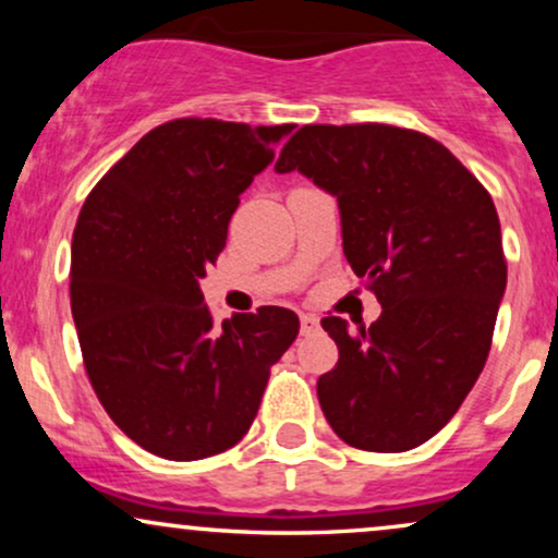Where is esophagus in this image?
Segmentation results:
<instances>
[{"label":"esophagus","mask_w":558,"mask_h":558,"mask_svg":"<svg viewBox=\"0 0 558 558\" xmlns=\"http://www.w3.org/2000/svg\"><path fill=\"white\" fill-rule=\"evenodd\" d=\"M319 330V319L315 315H301V336Z\"/></svg>","instance_id":"esophagus-1"}]
</instances>
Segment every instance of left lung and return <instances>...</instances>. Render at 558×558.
I'll return each instance as SVG.
<instances>
[{
    "instance_id": "1",
    "label": "left lung",
    "mask_w": 558,
    "mask_h": 558,
    "mask_svg": "<svg viewBox=\"0 0 558 558\" xmlns=\"http://www.w3.org/2000/svg\"><path fill=\"white\" fill-rule=\"evenodd\" d=\"M275 170L338 198L345 259L383 306L354 332L323 319L338 345L317 380L325 420L362 451L425 444L488 360L506 288L490 194L440 141L383 123L299 128Z\"/></svg>"
}]
</instances>
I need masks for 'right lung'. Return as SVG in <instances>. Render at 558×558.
Here are the masks:
<instances>
[{
	"label": "right lung",
	"instance_id": "obj_1",
	"mask_svg": "<svg viewBox=\"0 0 558 558\" xmlns=\"http://www.w3.org/2000/svg\"><path fill=\"white\" fill-rule=\"evenodd\" d=\"M291 125L178 118L114 162L73 233L70 310L96 399L133 444L194 462L248 433L270 367L296 341L283 306L215 328L198 280Z\"/></svg>",
	"mask_w": 558,
	"mask_h": 558
}]
</instances>
